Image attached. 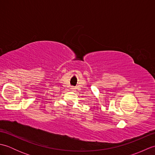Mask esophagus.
<instances>
[{"label": "esophagus", "mask_w": 155, "mask_h": 155, "mask_svg": "<svg viewBox=\"0 0 155 155\" xmlns=\"http://www.w3.org/2000/svg\"><path fill=\"white\" fill-rule=\"evenodd\" d=\"M71 90H72V91H74V90H75V88L72 87V88H71Z\"/></svg>", "instance_id": "obj_1"}]
</instances>
